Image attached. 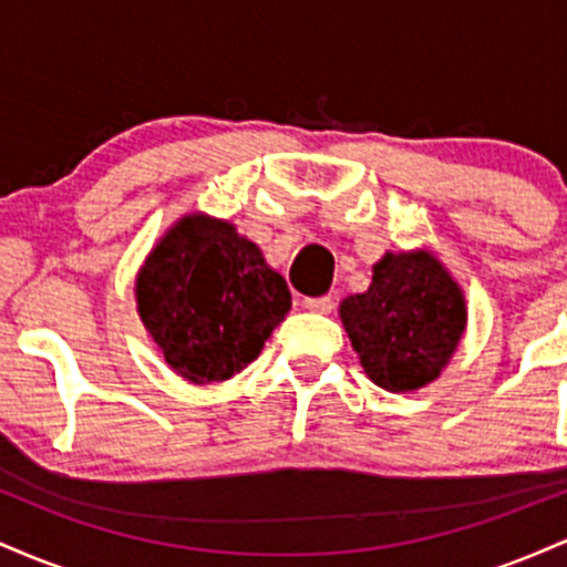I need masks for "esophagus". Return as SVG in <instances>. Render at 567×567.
Returning a JSON list of instances; mask_svg holds the SVG:
<instances>
[{"label":"esophagus","instance_id":"esophagus-1","mask_svg":"<svg viewBox=\"0 0 567 567\" xmlns=\"http://www.w3.org/2000/svg\"><path fill=\"white\" fill-rule=\"evenodd\" d=\"M303 306L309 311H315V315H330L333 311V298L330 296H320V298H306Z\"/></svg>","mask_w":567,"mask_h":567}]
</instances>
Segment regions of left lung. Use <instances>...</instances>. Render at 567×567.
I'll list each match as a JSON object with an SVG mask.
<instances>
[{
    "instance_id": "8db88e82",
    "label": "left lung",
    "mask_w": 567,
    "mask_h": 567,
    "mask_svg": "<svg viewBox=\"0 0 567 567\" xmlns=\"http://www.w3.org/2000/svg\"><path fill=\"white\" fill-rule=\"evenodd\" d=\"M338 317L368 379L408 394L447 368L466 333V298L426 247L386 250L370 288L343 298Z\"/></svg>"
}]
</instances>
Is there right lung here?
<instances>
[{"label": "right lung", "instance_id": "right-lung-1", "mask_svg": "<svg viewBox=\"0 0 567 567\" xmlns=\"http://www.w3.org/2000/svg\"><path fill=\"white\" fill-rule=\"evenodd\" d=\"M138 317L181 379L229 381L261 354L290 311V290L234 224L188 213L135 277Z\"/></svg>", "mask_w": 567, "mask_h": 567}]
</instances>
